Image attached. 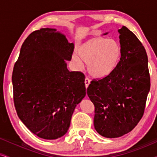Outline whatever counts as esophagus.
Returning <instances> with one entry per match:
<instances>
[{
	"label": "esophagus",
	"instance_id": "1",
	"mask_svg": "<svg viewBox=\"0 0 157 157\" xmlns=\"http://www.w3.org/2000/svg\"><path fill=\"white\" fill-rule=\"evenodd\" d=\"M90 83V79L88 78H85V80H84V84H85L86 88L88 87V86H89Z\"/></svg>",
	"mask_w": 157,
	"mask_h": 157
}]
</instances>
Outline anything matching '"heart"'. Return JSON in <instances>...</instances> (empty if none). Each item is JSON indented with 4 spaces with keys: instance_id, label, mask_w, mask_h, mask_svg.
<instances>
[{
    "instance_id": "1",
    "label": "heart",
    "mask_w": 157,
    "mask_h": 157,
    "mask_svg": "<svg viewBox=\"0 0 157 157\" xmlns=\"http://www.w3.org/2000/svg\"><path fill=\"white\" fill-rule=\"evenodd\" d=\"M121 56L120 43L115 39L96 37L84 42L72 56L78 69L87 64L89 73L94 78H101L110 75L117 67Z\"/></svg>"
}]
</instances>
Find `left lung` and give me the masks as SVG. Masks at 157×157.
I'll use <instances>...</instances> for the list:
<instances>
[{
  "label": "left lung",
  "instance_id": "obj_1",
  "mask_svg": "<svg viewBox=\"0 0 157 157\" xmlns=\"http://www.w3.org/2000/svg\"><path fill=\"white\" fill-rule=\"evenodd\" d=\"M118 32L121 56L117 67L104 78L92 81L87 88L95 106V129L106 138L120 137L137 125L151 87L145 47L126 26Z\"/></svg>",
  "mask_w": 157,
  "mask_h": 157
}]
</instances>
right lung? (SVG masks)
Here are the masks:
<instances>
[{
    "label": "right lung",
    "instance_id": "add662e5",
    "mask_svg": "<svg viewBox=\"0 0 157 157\" xmlns=\"http://www.w3.org/2000/svg\"><path fill=\"white\" fill-rule=\"evenodd\" d=\"M73 43L56 29L32 33L12 72L15 107L32 133L44 140L63 136L77 105L86 96L84 74L70 72Z\"/></svg>",
    "mask_w": 157,
    "mask_h": 157
}]
</instances>
